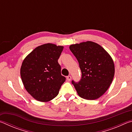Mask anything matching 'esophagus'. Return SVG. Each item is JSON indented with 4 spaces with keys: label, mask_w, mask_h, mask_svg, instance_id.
<instances>
[{
    "label": "esophagus",
    "mask_w": 132,
    "mask_h": 132,
    "mask_svg": "<svg viewBox=\"0 0 132 132\" xmlns=\"http://www.w3.org/2000/svg\"><path fill=\"white\" fill-rule=\"evenodd\" d=\"M66 78H67V80H68V81H70L71 79V77L70 76H67Z\"/></svg>",
    "instance_id": "34e87169"
}]
</instances>
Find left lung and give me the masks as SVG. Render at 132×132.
Instances as JSON below:
<instances>
[{"instance_id": "obj_1", "label": "left lung", "mask_w": 132, "mask_h": 132, "mask_svg": "<svg viewBox=\"0 0 132 132\" xmlns=\"http://www.w3.org/2000/svg\"><path fill=\"white\" fill-rule=\"evenodd\" d=\"M77 58L81 71L79 82L72 81L80 97L94 100L104 94L112 82L115 65L110 55L99 44L82 42L69 46Z\"/></svg>"}]
</instances>
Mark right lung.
Masks as SVG:
<instances>
[{
    "instance_id": "right-lung-1",
    "label": "right lung",
    "mask_w": 132,
    "mask_h": 132,
    "mask_svg": "<svg viewBox=\"0 0 132 132\" xmlns=\"http://www.w3.org/2000/svg\"><path fill=\"white\" fill-rule=\"evenodd\" d=\"M63 46L48 43L35 48L25 57L20 75L27 91L37 101L48 102L59 94L66 78L58 63Z\"/></svg>"
}]
</instances>
